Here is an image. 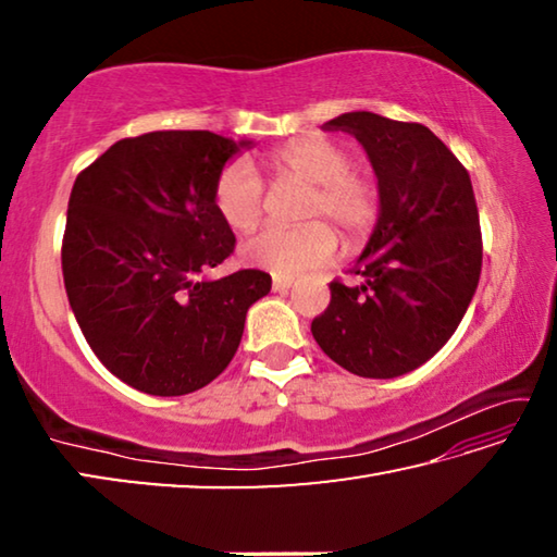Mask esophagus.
Here are the masks:
<instances>
[{
  "label": "esophagus",
  "instance_id": "1",
  "mask_svg": "<svg viewBox=\"0 0 557 557\" xmlns=\"http://www.w3.org/2000/svg\"><path fill=\"white\" fill-rule=\"evenodd\" d=\"M292 285H295V277H282V275L272 277V289H275V292H285Z\"/></svg>",
  "mask_w": 557,
  "mask_h": 557
}]
</instances>
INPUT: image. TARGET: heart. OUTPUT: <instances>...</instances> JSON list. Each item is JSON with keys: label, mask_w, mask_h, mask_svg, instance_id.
Instances as JSON below:
<instances>
[{"label": "heart", "mask_w": 557, "mask_h": 557, "mask_svg": "<svg viewBox=\"0 0 557 557\" xmlns=\"http://www.w3.org/2000/svg\"><path fill=\"white\" fill-rule=\"evenodd\" d=\"M265 166L272 176L305 182L299 219H314L295 228H262L243 243L240 256L252 268L272 275H297L332 260L336 235L346 245H361L373 233L381 213V188L371 169L351 164V152L338 139L312 132L270 149ZM265 184L248 162H228L213 184V206L233 231H250L262 215Z\"/></svg>", "instance_id": "heart-1"}]
</instances>
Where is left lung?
Returning a JSON list of instances; mask_svg holds the SVG:
<instances>
[{"mask_svg": "<svg viewBox=\"0 0 557 557\" xmlns=\"http://www.w3.org/2000/svg\"><path fill=\"white\" fill-rule=\"evenodd\" d=\"M324 129L363 145L381 188V215L351 268L334 280L312 334L342 369L395 379L435 356L465 317L482 275V228L471 178L420 122L346 112Z\"/></svg>", "mask_w": 557, "mask_h": 557, "instance_id": "1", "label": "left lung"}]
</instances>
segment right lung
I'll list each match as a JSON object with an SVG mask.
<instances>
[{
    "instance_id": "right-lung-1",
    "label": "right lung",
    "mask_w": 557,
    "mask_h": 557,
    "mask_svg": "<svg viewBox=\"0 0 557 557\" xmlns=\"http://www.w3.org/2000/svg\"><path fill=\"white\" fill-rule=\"evenodd\" d=\"M248 145L209 129L147 132L75 178L65 295L92 354L132 388L169 398L209 385L238 351L250 305L272 287L262 270L203 277L235 250L213 184Z\"/></svg>"
}]
</instances>
